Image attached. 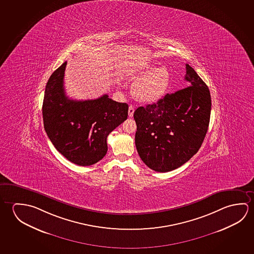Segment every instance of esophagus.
<instances>
[{
    "mask_svg": "<svg viewBox=\"0 0 254 254\" xmlns=\"http://www.w3.org/2000/svg\"><path fill=\"white\" fill-rule=\"evenodd\" d=\"M133 113H134V106L133 105H130L128 108V116L130 118H132L133 115Z\"/></svg>",
    "mask_w": 254,
    "mask_h": 254,
    "instance_id": "obj_1",
    "label": "esophagus"
}]
</instances>
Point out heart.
I'll return each instance as SVG.
<instances>
[{
	"label": "heart",
	"mask_w": 254,
	"mask_h": 254,
	"mask_svg": "<svg viewBox=\"0 0 254 254\" xmlns=\"http://www.w3.org/2000/svg\"><path fill=\"white\" fill-rule=\"evenodd\" d=\"M132 79L137 80L132 88L134 98L143 103H155L166 95L170 85L171 76L166 66L147 64L133 75Z\"/></svg>",
	"instance_id": "heart-1"
}]
</instances>
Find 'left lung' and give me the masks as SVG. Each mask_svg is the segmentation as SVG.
<instances>
[{
    "mask_svg": "<svg viewBox=\"0 0 254 254\" xmlns=\"http://www.w3.org/2000/svg\"><path fill=\"white\" fill-rule=\"evenodd\" d=\"M185 79L190 87L133 113L138 154L152 170L166 173L182 167L198 151L207 132L212 106L209 88L188 64Z\"/></svg>",
    "mask_w": 254,
    "mask_h": 254,
    "instance_id": "left-lung-1",
    "label": "left lung"
}]
</instances>
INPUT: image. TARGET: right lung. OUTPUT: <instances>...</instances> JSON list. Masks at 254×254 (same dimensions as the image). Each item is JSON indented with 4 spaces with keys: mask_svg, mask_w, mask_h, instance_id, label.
Segmentation results:
<instances>
[{
    "mask_svg": "<svg viewBox=\"0 0 254 254\" xmlns=\"http://www.w3.org/2000/svg\"><path fill=\"white\" fill-rule=\"evenodd\" d=\"M66 64L47 82L42 104L44 128L64 158L79 166H91L105 156L107 136L127 119L128 105L108 95L94 100L69 99L64 87Z\"/></svg>",
    "mask_w": 254,
    "mask_h": 254,
    "instance_id": "1",
    "label": "right lung"
}]
</instances>
